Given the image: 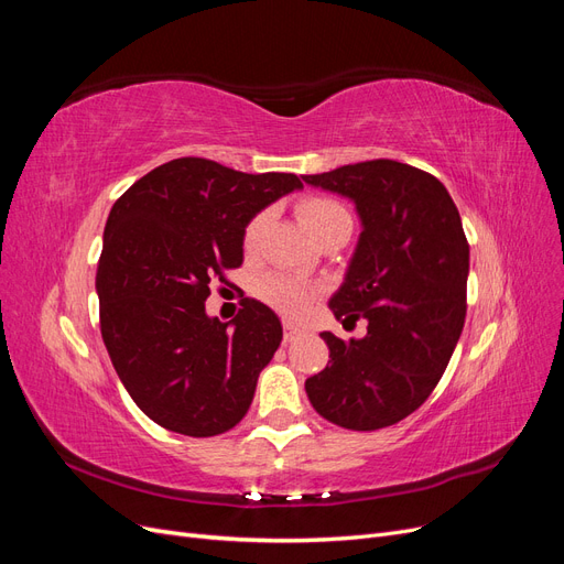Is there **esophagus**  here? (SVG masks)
<instances>
[{
  "instance_id": "34e87169",
  "label": "esophagus",
  "mask_w": 564,
  "mask_h": 564,
  "mask_svg": "<svg viewBox=\"0 0 564 564\" xmlns=\"http://www.w3.org/2000/svg\"><path fill=\"white\" fill-rule=\"evenodd\" d=\"M301 336V329L296 327V324L292 319H284V340L286 344H292V340H296Z\"/></svg>"
}]
</instances>
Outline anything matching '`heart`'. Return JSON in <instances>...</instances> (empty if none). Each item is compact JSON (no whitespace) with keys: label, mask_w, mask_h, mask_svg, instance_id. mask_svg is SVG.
<instances>
[{"label":"heart","mask_w":564,"mask_h":564,"mask_svg":"<svg viewBox=\"0 0 564 564\" xmlns=\"http://www.w3.org/2000/svg\"><path fill=\"white\" fill-rule=\"evenodd\" d=\"M348 216V212L340 207L336 199H327V197H311L301 204V218L303 224L308 226V230L313 235H319L324 228H329L334 220ZM270 220V209L256 214L249 226L245 230V245L253 247L256 242L261 240V235ZM256 294H259L263 301H268L275 308L284 311V313H299L305 308V303L311 301V289L305 286L303 282H299L296 278L289 275H280V272H270V275L259 278L256 282Z\"/></svg>","instance_id":"1"}]
</instances>
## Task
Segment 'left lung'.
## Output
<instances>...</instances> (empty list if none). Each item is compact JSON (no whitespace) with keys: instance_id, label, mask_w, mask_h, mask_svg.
I'll use <instances>...</instances> for the list:
<instances>
[{"instance_id":"left-lung-1","label":"left lung","mask_w":564,"mask_h":564,"mask_svg":"<svg viewBox=\"0 0 564 564\" xmlns=\"http://www.w3.org/2000/svg\"><path fill=\"white\" fill-rule=\"evenodd\" d=\"M348 197L362 232L336 319H367V336H319L329 365L305 381L315 412L348 431H379L419 409L445 373L466 319L470 249L447 187L395 160L303 176Z\"/></svg>"}]
</instances>
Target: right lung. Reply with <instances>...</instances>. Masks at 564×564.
<instances>
[{
	"label": "right lung",
	"instance_id": "add662e5",
	"mask_svg": "<svg viewBox=\"0 0 564 564\" xmlns=\"http://www.w3.org/2000/svg\"><path fill=\"white\" fill-rule=\"evenodd\" d=\"M301 187L296 174L181 158L112 204L96 270L100 334L131 400L162 429L212 437L245 419L282 324L261 301L247 299L232 322L204 301L242 265L249 220Z\"/></svg>",
	"mask_w": 564,
	"mask_h": 564
}]
</instances>
